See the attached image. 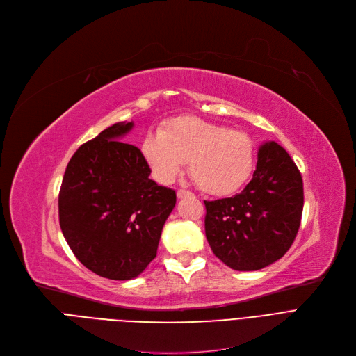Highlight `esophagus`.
I'll use <instances>...</instances> for the list:
<instances>
[{
    "label": "esophagus",
    "mask_w": 356,
    "mask_h": 356,
    "mask_svg": "<svg viewBox=\"0 0 356 356\" xmlns=\"http://www.w3.org/2000/svg\"><path fill=\"white\" fill-rule=\"evenodd\" d=\"M193 193L189 192V191H184V189H179L177 191V197L179 199H186V197H192Z\"/></svg>",
    "instance_id": "1"
}]
</instances>
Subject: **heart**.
<instances>
[{"label": "heart", "instance_id": "1", "mask_svg": "<svg viewBox=\"0 0 356 356\" xmlns=\"http://www.w3.org/2000/svg\"><path fill=\"white\" fill-rule=\"evenodd\" d=\"M141 153L161 183L175 180L189 161L191 177L212 196L236 192L254 165V145L247 134L197 117L170 120L160 134L145 137Z\"/></svg>", "mask_w": 356, "mask_h": 356}]
</instances>
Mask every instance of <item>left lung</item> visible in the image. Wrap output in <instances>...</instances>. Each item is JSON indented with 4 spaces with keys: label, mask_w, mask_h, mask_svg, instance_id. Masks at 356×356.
<instances>
[{
    "label": "left lung",
    "mask_w": 356,
    "mask_h": 356,
    "mask_svg": "<svg viewBox=\"0 0 356 356\" xmlns=\"http://www.w3.org/2000/svg\"><path fill=\"white\" fill-rule=\"evenodd\" d=\"M303 202V179L289 153L274 141L263 144L244 191L204 200V232L213 254L236 271L275 263L296 239Z\"/></svg>",
    "instance_id": "obj_1"
}]
</instances>
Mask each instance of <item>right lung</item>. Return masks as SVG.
<instances>
[{"label":"right lung","instance_id":"1","mask_svg":"<svg viewBox=\"0 0 356 356\" xmlns=\"http://www.w3.org/2000/svg\"><path fill=\"white\" fill-rule=\"evenodd\" d=\"M118 122L82 144L66 167L59 222L81 263L109 280L140 275L157 255L176 192L148 179L140 148L118 141L133 128Z\"/></svg>","mask_w":356,"mask_h":356}]
</instances>
